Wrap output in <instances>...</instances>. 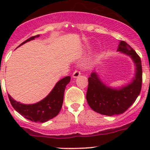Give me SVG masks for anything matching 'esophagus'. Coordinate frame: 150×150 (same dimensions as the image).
<instances>
[{"mask_svg": "<svg viewBox=\"0 0 150 150\" xmlns=\"http://www.w3.org/2000/svg\"><path fill=\"white\" fill-rule=\"evenodd\" d=\"M81 73L80 71L75 70V71H74L73 74H72V77H73L74 78H78V76H80V75H81Z\"/></svg>", "mask_w": 150, "mask_h": 150, "instance_id": "1", "label": "esophagus"}]
</instances>
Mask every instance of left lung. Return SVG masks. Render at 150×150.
Here are the masks:
<instances>
[{
    "instance_id": "obj_1",
    "label": "left lung",
    "mask_w": 150,
    "mask_h": 150,
    "mask_svg": "<svg viewBox=\"0 0 150 150\" xmlns=\"http://www.w3.org/2000/svg\"><path fill=\"white\" fill-rule=\"evenodd\" d=\"M117 51L129 56L135 63V78L131 83L120 88H112L104 85L95 72L88 79V104L93 111L104 115L112 116L125 112L135 102L142 89V67L139 56L122 40L120 42Z\"/></svg>"
}]
</instances>
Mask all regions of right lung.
I'll return each mask as SVG.
<instances>
[{"instance_id": "1", "label": "right lung", "mask_w": 150, "mask_h": 150, "mask_svg": "<svg viewBox=\"0 0 150 150\" xmlns=\"http://www.w3.org/2000/svg\"><path fill=\"white\" fill-rule=\"evenodd\" d=\"M39 36V35H37L30 38L19 46H22L26 42L33 40L35 38H38ZM69 81V76H67L60 80L46 98L35 104H24L16 102L13 98L11 97L9 94L8 99L14 110L26 119L35 122H46L56 117L61 110L64 100V90Z\"/></svg>"}]
</instances>
